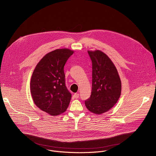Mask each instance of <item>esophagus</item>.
<instances>
[{
    "mask_svg": "<svg viewBox=\"0 0 156 156\" xmlns=\"http://www.w3.org/2000/svg\"><path fill=\"white\" fill-rule=\"evenodd\" d=\"M79 96H80V95H79L78 93H75V94H74V95H73V97L75 98H79Z\"/></svg>",
    "mask_w": 156,
    "mask_h": 156,
    "instance_id": "1",
    "label": "esophagus"
}]
</instances>
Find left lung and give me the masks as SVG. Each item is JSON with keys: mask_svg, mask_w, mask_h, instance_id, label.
<instances>
[{"mask_svg": "<svg viewBox=\"0 0 156 156\" xmlns=\"http://www.w3.org/2000/svg\"><path fill=\"white\" fill-rule=\"evenodd\" d=\"M92 63L90 97L85 105L90 112L100 115L109 111L121 93V81L118 70L110 59L100 50L87 51Z\"/></svg>", "mask_w": 156, "mask_h": 156, "instance_id": "left-lung-1", "label": "left lung"}]
</instances>
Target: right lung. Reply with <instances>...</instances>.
<instances>
[{
  "instance_id": "right-lung-1",
  "label": "right lung",
  "mask_w": 156,
  "mask_h": 156,
  "mask_svg": "<svg viewBox=\"0 0 156 156\" xmlns=\"http://www.w3.org/2000/svg\"><path fill=\"white\" fill-rule=\"evenodd\" d=\"M74 51L57 49L51 51L36 66L30 83V93L35 105L51 116L65 112L72 94L66 86L64 66Z\"/></svg>"
}]
</instances>
